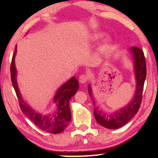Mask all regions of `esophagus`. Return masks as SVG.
<instances>
[{"label":"esophagus","mask_w":158,"mask_h":158,"mask_svg":"<svg viewBox=\"0 0 158 158\" xmlns=\"http://www.w3.org/2000/svg\"><path fill=\"white\" fill-rule=\"evenodd\" d=\"M88 80H89V77H88L87 75H85V74H81L79 77V81L81 84H85Z\"/></svg>","instance_id":"obj_1"}]
</instances>
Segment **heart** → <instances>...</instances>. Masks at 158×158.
<instances>
[{
	"label": "heart",
	"instance_id": "heart-1",
	"mask_svg": "<svg viewBox=\"0 0 158 158\" xmlns=\"http://www.w3.org/2000/svg\"><path fill=\"white\" fill-rule=\"evenodd\" d=\"M103 35L104 34L102 33H96V34L94 35H93V39L94 40H98L101 38V37L103 36ZM111 40L110 37H106V38L105 40V42H104V44H103V47L102 48L107 47L109 45L111 44Z\"/></svg>",
	"mask_w": 158,
	"mask_h": 158
}]
</instances>
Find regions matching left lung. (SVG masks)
<instances>
[{"label":"left lung","mask_w":158,"mask_h":158,"mask_svg":"<svg viewBox=\"0 0 158 158\" xmlns=\"http://www.w3.org/2000/svg\"><path fill=\"white\" fill-rule=\"evenodd\" d=\"M130 51L133 55L134 64H135V73L136 77V92L133 100L119 110L113 114H106L100 110L95 106L94 100L92 97V90L90 85H89V93L94 106V116L96 121L102 126L108 129H118L123 126L129 122L132 117L137 113L139 109L141 100H142V91L146 77V59L143 52L137 47H132Z\"/></svg>","instance_id":"1"}]
</instances>
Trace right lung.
<instances>
[{
    "label": "right lung",
    "instance_id": "1",
    "mask_svg": "<svg viewBox=\"0 0 158 158\" xmlns=\"http://www.w3.org/2000/svg\"><path fill=\"white\" fill-rule=\"evenodd\" d=\"M16 53H17V47L15 48V53L12 56L10 73H11V80L13 87L17 94L21 111L40 129L53 134H58L63 132L71 121L72 116L69 101L78 90V80L74 77H72L69 81L65 82L62 86L59 88L53 98V102L56 103L57 105L56 110L53 113L50 114L37 113L21 98L17 82V69L15 65Z\"/></svg>",
    "mask_w": 158,
    "mask_h": 158
}]
</instances>
